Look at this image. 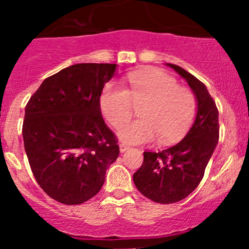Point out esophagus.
Here are the masks:
<instances>
[{"label": "esophagus", "instance_id": "esophagus-1", "mask_svg": "<svg viewBox=\"0 0 249 249\" xmlns=\"http://www.w3.org/2000/svg\"><path fill=\"white\" fill-rule=\"evenodd\" d=\"M130 149V146L129 145H126V144H119V151L120 152H122V154H123V152H125V151H126V150H129Z\"/></svg>", "mask_w": 249, "mask_h": 249}]
</instances>
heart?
Segmentation results:
<instances>
[{
	"mask_svg": "<svg viewBox=\"0 0 249 249\" xmlns=\"http://www.w3.org/2000/svg\"><path fill=\"white\" fill-rule=\"evenodd\" d=\"M129 89L117 83H108L100 95V107L113 126L127 120L132 100L145 103L139 108L142 118L125 123L117 136L129 144L160 141L171 144L189 130L196 113V99L188 89L178 86L171 75L160 70L136 71L127 76Z\"/></svg>",
	"mask_w": 249,
	"mask_h": 249,
	"instance_id": "heart-1",
	"label": "heart"
}]
</instances>
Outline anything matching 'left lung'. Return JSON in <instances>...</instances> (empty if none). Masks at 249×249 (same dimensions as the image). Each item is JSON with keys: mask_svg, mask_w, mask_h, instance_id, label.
Masks as SVG:
<instances>
[{"mask_svg": "<svg viewBox=\"0 0 249 249\" xmlns=\"http://www.w3.org/2000/svg\"><path fill=\"white\" fill-rule=\"evenodd\" d=\"M166 66L189 85L196 98V117L176 145L160 152H144L143 164L133 174L139 193L163 204L181 201L197 188L218 142V111L206 85L177 65Z\"/></svg>", "mask_w": 249, "mask_h": 249, "instance_id": "1", "label": "left lung"}]
</instances>
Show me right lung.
Listing matches in <instances>:
<instances>
[{"label": "right lung", "mask_w": 249, "mask_h": 249, "mask_svg": "<svg viewBox=\"0 0 249 249\" xmlns=\"http://www.w3.org/2000/svg\"><path fill=\"white\" fill-rule=\"evenodd\" d=\"M116 64H76L45 79L24 110V150L35 179L53 200L81 204L99 193L119 146L100 112Z\"/></svg>", "instance_id": "add662e5"}]
</instances>
